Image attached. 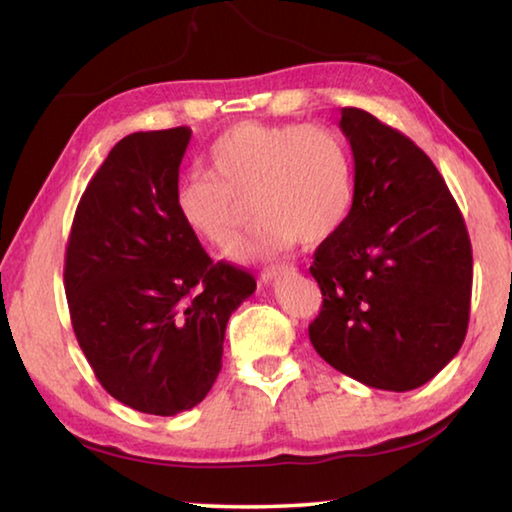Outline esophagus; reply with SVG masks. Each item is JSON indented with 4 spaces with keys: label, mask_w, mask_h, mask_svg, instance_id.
Returning <instances> with one entry per match:
<instances>
[{
    "label": "esophagus",
    "mask_w": 512,
    "mask_h": 512,
    "mask_svg": "<svg viewBox=\"0 0 512 512\" xmlns=\"http://www.w3.org/2000/svg\"><path fill=\"white\" fill-rule=\"evenodd\" d=\"M291 273H295V268H293V266H277V268H268V271H264V273H262V282H264V284H271V282H275V280H280V277H286V275H291Z\"/></svg>",
    "instance_id": "1"
}]
</instances>
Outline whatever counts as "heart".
Listing matches in <instances>:
<instances>
[{"instance_id": "b5f03b06", "label": "heart", "mask_w": 512, "mask_h": 512, "mask_svg": "<svg viewBox=\"0 0 512 512\" xmlns=\"http://www.w3.org/2000/svg\"><path fill=\"white\" fill-rule=\"evenodd\" d=\"M210 175L181 185L176 212L194 237L230 255L253 208L259 232L241 253L246 262L284 255L297 241L322 244L345 224L356 197L349 145L324 125L239 123L212 145Z\"/></svg>"}]
</instances>
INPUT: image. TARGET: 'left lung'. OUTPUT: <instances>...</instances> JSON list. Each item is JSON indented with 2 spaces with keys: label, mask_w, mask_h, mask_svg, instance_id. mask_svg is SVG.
Masks as SVG:
<instances>
[{
  "label": "left lung",
  "mask_w": 512,
  "mask_h": 512,
  "mask_svg": "<svg viewBox=\"0 0 512 512\" xmlns=\"http://www.w3.org/2000/svg\"><path fill=\"white\" fill-rule=\"evenodd\" d=\"M340 114L356 197L345 224L313 255L322 311L309 338L358 383L410 392L439 374L466 338L470 237L421 147L367 111Z\"/></svg>",
  "instance_id": "1"
}]
</instances>
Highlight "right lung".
Returning a JSON list of instances; mask_svg holds the SVG:
<instances>
[{
  "label": "right lung",
  "instance_id": "obj_1",
  "mask_svg": "<svg viewBox=\"0 0 512 512\" xmlns=\"http://www.w3.org/2000/svg\"><path fill=\"white\" fill-rule=\"evenodd\" d=\"M190 136L174 127L118 141L82 194L64 257L71 324L96 378L154 416L206 398L228 318L257 286L212 262L176 212Z\"/></svg>",
  "mask_w": 512,
  "mask_h": 512
}]
</instances>
